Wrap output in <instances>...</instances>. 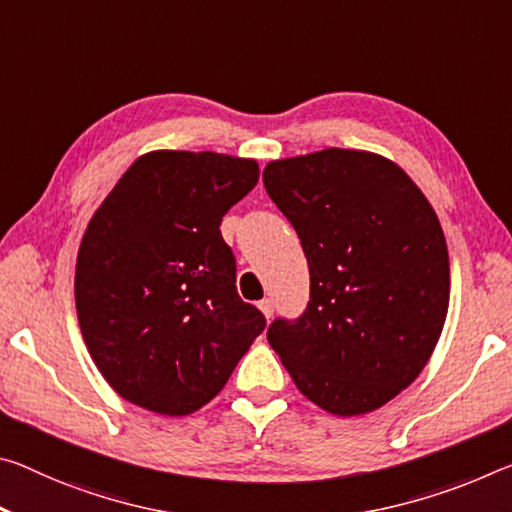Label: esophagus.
<instances>
[{"label":"esophagus","mask_w":512,"mask_h":512,"mask_svg":"<svg viewBox=\"0 0 512 512\" xmlns=\"http://www.w3.org/2000/svg\"><path fill=\"white\" fill-rule=\"evenodd\" d=\"M259 310H262V314L266 316V319H271L273 312H275V303H273V298H264V300H259Z\"/></svg>","instance_id":"34e87169"}]
</instances>
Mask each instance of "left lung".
<instances>
[{
	"label": "left lung",
	"instance_id": "obj_1",
	"mask_svg": "<svg viewBox=\"0 0 512 512\" xmlns=\"http://www.w3.org/2000/svg\"><path fill=\"white\" fill-rule=\"evenodd\" d=\"M264 186L303 246L310 303L266 337L319 408L371 412L431 358L449 310V253L431 202L380 154L328 148L271 161Z\"/></svg>",
	"mask_w": 512,
	"mask_h": 512
}]
</instances>
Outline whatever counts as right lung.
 Segmentation results:
<instances>
[{"label": "right lung", "mask_w": 512, "mask_h": 512, "mask_svg": "<svg viewBox=\"0 0 512 512\" xmlns=\"http://www.w3.org/2000/svg\"><path fill=\"white\" fill-rule=\"evenodd\" d=\"M257 180L253 159L157 150L93 214L75 271L79 328L125 401L191 415L262 335L264 314L239 298L237 259L218 230Z\"/></svg>", "instance_id": "right-lung-1"}]
</instances>
